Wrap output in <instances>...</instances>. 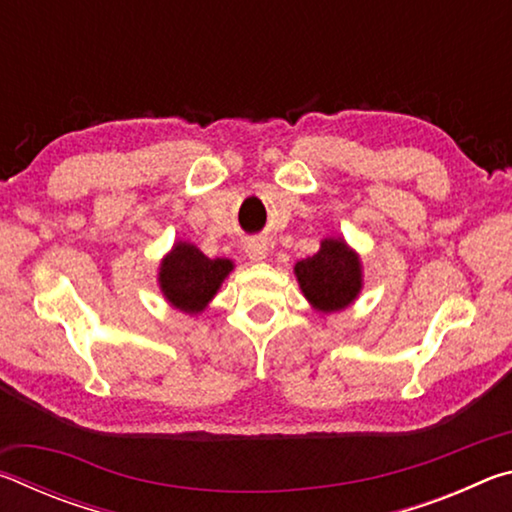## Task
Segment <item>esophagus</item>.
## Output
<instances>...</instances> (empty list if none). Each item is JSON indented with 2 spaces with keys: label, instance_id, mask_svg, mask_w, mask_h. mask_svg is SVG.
I'll return each mask as SVG.
<instances>
[{
  "label": "esophagus",
  "instance_id": "esophagus-1",
  "mask_svg": "<svg viewBox=\"0 0 512 512\" xmlns=\"http://www.w3.org/2000/svg\"><path fill=\"white\" fill-rule=\"evenodd\" d=\"M246 255L248 259H253V262H262L268 255V246L264 239H250L246 244Z\"/></svg>",
  "mask_w": 512,
  "mask_h": 512
}]
</instances>
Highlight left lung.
<instances>
[{
    "instance_id": "1",
    "label": "left lung",
    "mask_w": 512,
    "mask_h": 512,
    "mask_svg": "<svg viewBox=\"0 0 512 512\" xmlns=\"http://www.w3.org/2000/svg\"><path fill=\"white\" fill-rule=\"evenodd\" d=\"M293 271L311 307L323 314L352 305L363 287L359 255L341 237L320 241L318 253L300 259Z\"/></svg>"
}]
</instances>
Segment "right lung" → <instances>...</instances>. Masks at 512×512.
<instances>
[{
	"label": "right lung",
	"mask_w": 512,
	"mask_h": 512,
	"mask_svg": "<svg viewBox=\"0 0 512 512\" xmlns=\"http://www.w3.org/2000/svg\"><path fill=\"white\" fill-rule=\"evenodd\" d=\"M235 264L230 259H210L187 241H178L162 259L158 282L162 296L185 314H198L207 307Z\"/></svg>",
	"instance_id": "1"
}]
</instances>
